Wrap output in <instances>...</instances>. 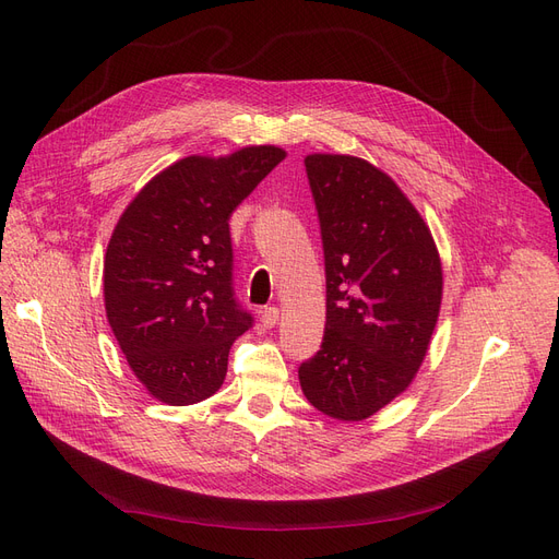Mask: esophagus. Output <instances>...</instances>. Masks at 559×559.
<instances>
[{
    "label": "esophagus",
    "instance_id": "1",
    "mask_svg": "<svg viewBox=\"0 0 559 559\" xmlns=\"http://www.w3.org/2000/svg\"><path fill=\"white\" fill-rule=\"evenodd\" d=\"M260 321H262V326L274 329V326H276V321H278V308H276V306L262 308V312H260Z\"/></svg>",
    "mask_w": 559,
    "mask_h": 559
}]
</instances>
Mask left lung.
<instances>
[{"label":"left lung","mask_w":559,"mask_h":559,"mask_svg":"<svg viewBox=\"0 0 559 559\" xmlns=\"http://www.w3.org/2000/svg\"><path fill=\"white\" fill-rule=\"evenodd\" d=\"M326 264V329L299 367L310 405L340 421L376 415L417 376L442 306V260L401 188L365 158L310 154Z\"/></svg>","instance_id":"left-lung-1"}]
</instances>
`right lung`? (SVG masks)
<instances>
[{
	"mask_svg": "<svg viewBox=\"0 0 559 559\" xmlns=\"http://www.w3.org/2000/svg\"><path fill=\"white\" fill-rule=\"evenodd\" d=\"M283 158L274 144L181 158L117 222L104 258L106 317L154 399L192 405L222 388L228 350L253 324L233 295L228 219Z\"/></svg>",
	"mask_w": 559,
	"mask_h": 559,
	"instance_id": "obj_1",
	"label": "right lung"
}]
</instances>
